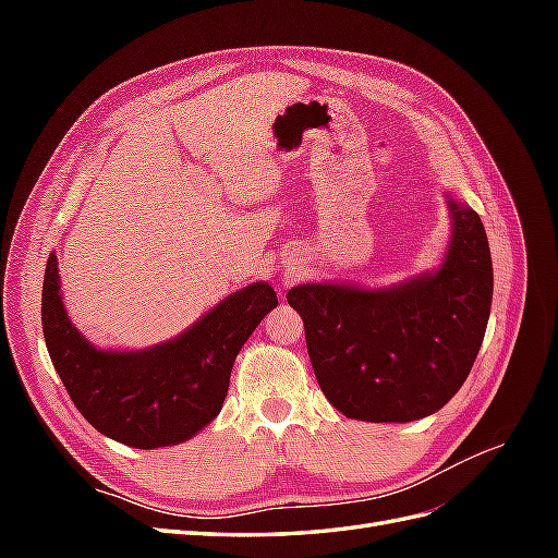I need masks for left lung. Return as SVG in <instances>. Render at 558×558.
Wrapping results in <instances>:
<instances>
[{
    "label": "left lung",
    "instance_id": "1",
    "mask_svg": "<svg viewBox=\"0 0 558 558\" xmlns=\"http://www.w3.org/2000/svg\"><path fill=\"white\" fill-rule=\"evenodd\" d=\"M445 197L451 238L437 267L379 289L312 281L286 295L305 324L320 391L349 418L430 416L477 359L494 298L492 251L477 211L451 191Z\"/></svg>",
    "mask_w": 558,
    "mask_h": 558
}]
</instances>
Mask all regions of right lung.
Returning <instances> with one entry per match:
<instances>
[{"label":"right lung","instance_id":"add662e5","mask_svg":"<svg viewBox=\"0 0 558 558\" xmlns=\"http://www.w3.org/2000/svg\"><path fill=\"white\" fill-rule=\"evenodd\" d=\"M277 305L272 286L256 281L172 340L146 349H99L66 314L58 256L50 251L41 326L48 356L83 418L116 442L158 449L191 440L218 416L234 359Z\"/></svg>","mask_w":558,"mask_h":558}]
</instances>
